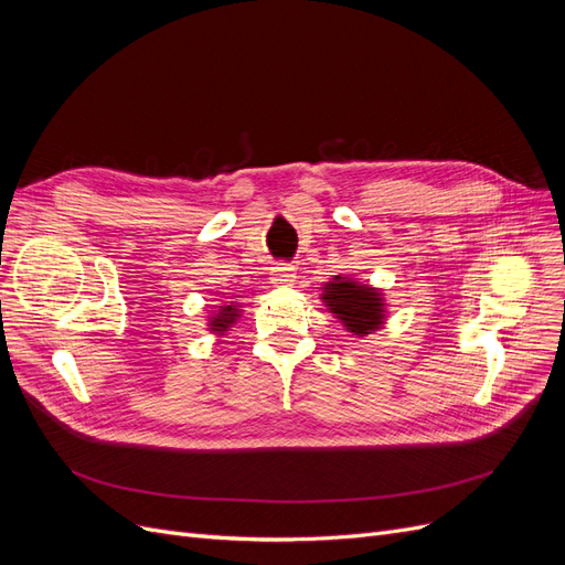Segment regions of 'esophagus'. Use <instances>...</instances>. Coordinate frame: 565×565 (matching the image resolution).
Listing matches in <instances>:
<instances>
[{"label":"esophagus","mask_w":565,"mask_h":565,"mask_svg":"<svg viewBox=\"0 0 565 565\" xmlns=\"http://www.w3.org/2000/svg\"><path fill=\"white\" fill-rule=\"evenodd\" d=\"M295 278H297V268H295V266H289V264H276V266L270 268V282H273V285H280V287L292 285Z\"/></svg>","instance_id":"1"}]
</instances>
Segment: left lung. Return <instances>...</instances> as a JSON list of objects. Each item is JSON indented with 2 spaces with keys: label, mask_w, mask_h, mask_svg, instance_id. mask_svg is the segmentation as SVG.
<instances>
[{
  "label": "left lung",
  "mask_w": 565,
  "mask_h": 565,
  "mask_svg": "<svg viewBox=\"0 0 565 565\" xmlns=\"http://www.w3.org/2000/svg\"><path fill=\"white\" fill-rule=\"evenodd\" d=\"M322 299L330 306V311L347 324V330L361 337L377 330L384 320L382 297L367 285H358L337 276L332 282L324 285Z\"/></svg>",
  "instance_id": "8db88e82"
}]
</instances>
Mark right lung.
Segmentation results:
<instances>
[{"mask_svg":"<svg viewBox=\"0 0 565 565\" xmlns=\"http://www.w3.org/2000/svg\"><path fill=\"white\" fill-rule=\"evenodd\" d=\"M235 318H237V306L235 303H226V306H221L218 309V313H216V318H212V332H226L228 330V324L231 322H235Z\"/></svg>","mask_w":565,"mask_h":565,"instance_id":"add662e5","label":"right lung"}]
</instances>
